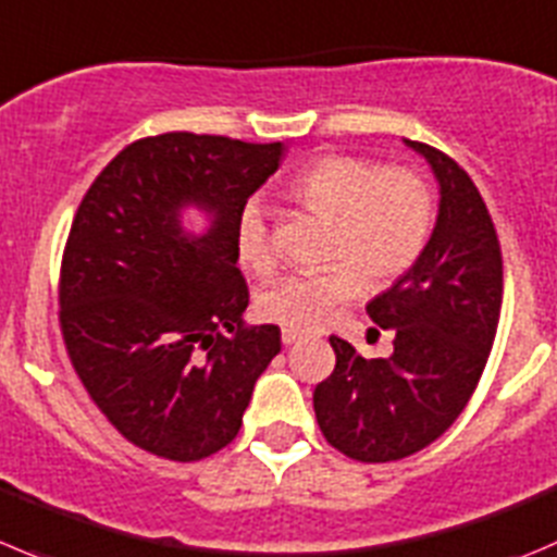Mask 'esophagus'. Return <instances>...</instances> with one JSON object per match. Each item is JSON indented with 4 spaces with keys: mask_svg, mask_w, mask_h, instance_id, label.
Returning <instances> with one entry per match:
<instances>
[{
    "mask_svg": "<svg viewBox=\"0 0 557 557\" xmlns=\"http://www.w3.org/2000/svg\"><path fill=\"white\" fill-rule=\"evenodd\" d=\"M299 337H301V334L294 332V329H283V343L285 345H294Z\"/></svg>",
    "mask_w": 557,
    "mask_h": 557,
    "instance_id": "1",
    "label": "esophagus"
}]
</instances>
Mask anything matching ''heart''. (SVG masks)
<instances>
[{"mask_svg": "<svg viewBox=\"0 0 557 557\" xmlns=\"http://www.w3.org/2000/svg\"><path fill=\"white\" fill-rule=\"evenodd\" d=\"M288 196L301 207L332 214L326 256L318 272L288 274L258 299L267 321L294 332L326 326L339 307L356 299L361 277L386 285L403 277L428 247L435 201L424 176L359 154H326L312 160L288 182ZM236 256L252 274H269L277 263L261 203L247 201L236 218Z\"/></svg>", "mask_w": 557, "mask_h": 557, "instance_id": "obj_1", "label": "heart"}]
</instances>
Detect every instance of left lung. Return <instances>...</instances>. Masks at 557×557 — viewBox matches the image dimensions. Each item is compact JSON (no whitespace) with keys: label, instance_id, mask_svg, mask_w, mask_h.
<instances>
[{"label":"left lung","instance_id":"8db88e82","mask_svg":"<svg viewBox=\"0 0 557 557\" xmlns=\"http://www.w3.org/2000/svg\"><path fill=\"white\" fill-rule=\"evenodd\" d=\"M441 187L438 220L419 261L367 305L394 332L388 359H364L329 337L337 364L312 394L323 438L359 462L422 451L476 392L504 299L498 234L471 176L441 149L405 141Z\"/></svg>","mask_w":557,"mask_h":557}]
</instances>
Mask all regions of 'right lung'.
Segmentation results:
<instances>
[{
	"instance_id": "add662e5",
	"label": "right lung",
	"mask_w": 557,
	"mask_h": 557,
	"mask_svg": "<svg viewBox=\"0 0 557 557\" xmlns=\"http://www.w3.org/2000/svg\"><path fill=\"white\" fill-rule=\"evenodd\" d=\"M283 144L163 133L124 147L86 190L59 272V326L81 383L138 449L196 462L236 438L280 354L247 326L236 218L280 169ZM210 228L193 237L181 209Z\"/></svg>"
}]
</instances>
